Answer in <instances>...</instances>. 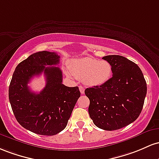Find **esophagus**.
<instances>
[{
	"label": "esophagus",
	"instance_id": "esophagus-1",
	"mask_svg": "<svg viewBox=\"0 0 159 159\" xmlns=\"http://www.w3.org/2000/svg\"><path fill=\"white\" fill-rule=\"evenodd\" d=\"M79 89H80V93H81V94H84L85 93L84 87H83L82 85H80Z\"/></svg>",
	"mask_w": 159,
	"mask_h": 159
}]
</instances>
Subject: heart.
Segmentation results:
<instances>
[{"label": "heart", "instance_id": "obj_1", "mask_svg": "<svg viewBox=\"0 0 159 159\" xmlns=\"http://www.w3.org/2000/svg\"><path fill=\"white\" fill-rule=\"evenodd\" d=\"M70 70L76 77L92 87L105 84L113 74L111 64L107 61L88 57L74 61Z\"/></svg>", "mask_w": 159, "mask_h": 159}]
</instances>
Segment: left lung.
I'll return each mask as SVG.
<instances>
[{
    "label": "left lung",
    "instance_id": "left-lung-1",
    "mask_svg": "<svg viewBox=\"0 0 159 159\" xmlns=\"http://www.w3.org/2000/svg\"><path fill=\"white\" fill-rule=\"evenodd\" d=\"M103 59L112 65L113 76L101 86L88 88L89 113L97 127L114 131L125 127L138 118L143 107L147 87L141 70L121 56Z\"/></svg>",
    "mask_w": 159,
    "mask_h": 159
}]
</instances>
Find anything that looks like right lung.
<instances>
[{
  "mask_svg": "<svg viewBox=\"0 0 159 159\" xmlns=\"http://www.w3.org/2000/svg\"><path fill=\"white\" fill-rule=\"evenodd\" d=\"M59 58L56 52L47 51L31 55L16 67L9 87V100L17 122L37 134L52 136L63 131L80 97L77 86L62 84V72L56 67ZM42 72L46 86L34 93L27 83Z\"/></svg>",
  "mask_w": 159,
  "mask_h": 159,
  "instance_id": "obj_1",
  "label": "right lung"
}]
</instances>
